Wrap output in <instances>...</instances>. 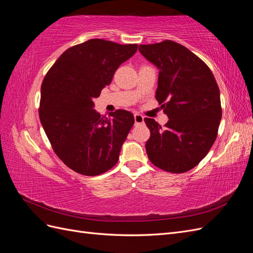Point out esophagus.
<instances>
[{
    "label": "esophagus",
    "instance_id": "34e87169",
    "mask_svg": "<svg viewBox=\"0 0 253 253\" xmlns=\"http://www.w3.org/2000/svg\"><path fill=\"white\" fill-rule=\"evenodd\" d=\"M143 116L140 114H135L134 115V120H135V125H141L143 124Z\"/></svg>",
    "mask_w": 253,
    "mask_h": 253
}]
</instances>
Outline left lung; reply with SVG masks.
<instances>
[{
  "mask_svg": "<svg viewBox=\"0 0 253 253\" xmlns=\"http://www.w3.org/2000/svg\"><path fill=\"white\" fill-rule=\"evenodd\" d=\"M141 55L159 70L156 99L169 121L165 128L144 118L151 136L150 162L170 173L193 169L216 139L221 119L219 88L210 68L181 44L171 40L139 45Z\"/></svg>",
  "mask_w": 253,
  "mask_h": 253,
  "instance_id": "obj_1",
  "label": "left lung"
}]
</instances>
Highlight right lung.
I'll return each instance as SVG.
<instances>
[{
	"mask_svg": "<svg viewBox=\"0 0 253 253\" xmlns=\"http://www.w3.org/2000/svg\"><path fill=\"white\" fill-rule=\"evenodd\" d=\"M136 50L137 44L90 39L66 49L45 76L41 124L57 156L75 172L96 176L117 164L134 116L125 110L101 116L93 99Z\"/></svg>",
	"mask_w": 253,
	"mask_h": 253,
	"instance_id": "add662e5",
	"label": "right lung"
}]
</instances>
